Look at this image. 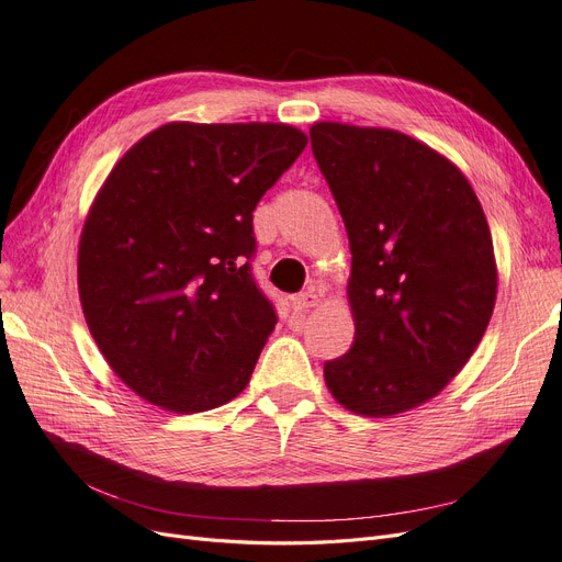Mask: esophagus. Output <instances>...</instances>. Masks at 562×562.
Wrapping results in <instances>:
<instances>
[{
  "mask_svg": "<svg viewBox=\"0 0 562 562\" xmlns=\"http://www.w3.org/2000/svg\"><path fill=\"white\" fill-rule=\"evenodd\" d=\"M291 304H293V312H310L312 307H316V304H318V295L314 291L300 293V295L291 297Z\"/></svg>",
  "mask_w": 562,
  "mask_h": 562,
  "instance_id": "34e87169",
  "label": "esophagus"
}]
</instances>
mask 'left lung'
Wrapping results in <instances>:
<instances>
[{
    "instance_id": "left-lung-1",
    "label": "left lung",
    "mask_w": 562,
    "mask_h": 562,
    "mask_svg": "<svg viewBox=\"0 0 562 562\" xmlns=\"http://www.w3.org/2000/svg\"><path fill=\"white\" fill-rule=\"evenodd\" d=\"M310 138L349 236L356 326L323 378L356 415L413 411L467 366L495 310L483 206L450 159L405 133L318 122Z\"/></svg>"
}]
</instances>
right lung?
<instances>
[{
    "mask_svg": "<svg viewBox=\"0 0 562 562\" xmlns=\"http://www.w3.org/2000/svg\"><path fill=\"white\" fill-rule=\"evenodd\" d=\"M307 147L288 124L171 122L116 161L79 239L77 283L100 353L178 415L246 389L277 326L252 281V211Z\"/></svg>",
    "mask_w": 562,
    "mask_h": 562,
    "instance_id": "add662e5",
    "label": "right lung"
}]
</instances>
